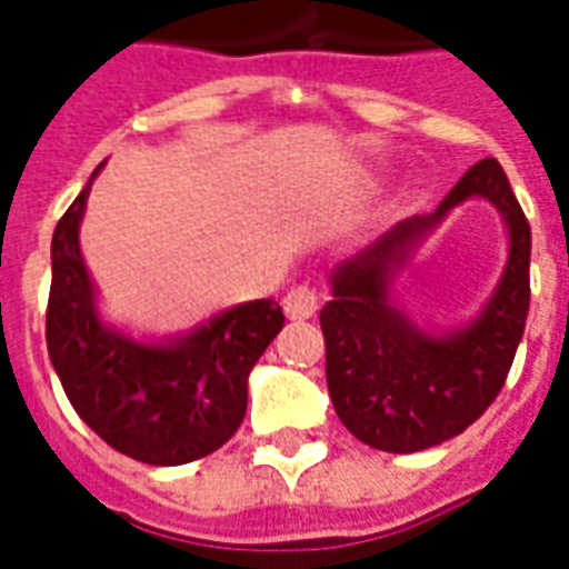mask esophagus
I'll return each instance as SVG.
<instances>
[{"instance_id": "34e87169", "label": "esophagus", "mask_w": 569, "mask_h": 569, "mask_svg": "<svg viewBox=\"0 0 569 569\" xmlns=\"http://www.w3.org/2000/svg\"><path fill=\"white\" fill-rule=\"evenodd\" d=\"M317 308H320V296L310 286H296L283 298V310L289 320H310L317 313Z\"/></svg>"}]
</instances>
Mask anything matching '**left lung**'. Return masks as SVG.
Returning <instances> with one entry per match:
<instances>
[{"label":"left lung","mask_w":569,"mask_h":569,"mask_svg":"<svg viewBox=\"0 0 569 569\" xmlns=\"http://www.w3.org/2000/svg\"><path fill=\"white\" fill-rule=\"evenodd\" d=\"M469 197H485L510 228L501 286L476 323L445 336L418 330L389 301L410 249ZM530 310V224L497 158L472 163L436 212L411 216L341 261L322 308L326 381L338 418L378 451L415 453L460 436L500 396Z\"/></svg>","instance_id":"obj_1"}]
</instances>
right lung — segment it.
<instances>
[{
  "instance_id": "right-lung-1",
  "label": "right lung",
  "mask_w": 569,
  "mask_h": 569,
  "mask_svg": "<svg viewBox=\"0 0 569 569\" xmlns=\"http://www.w3.org/2000/svg\"><path fill=\"white\" fill-rule=\"evenodd\" d=\"M91 182L57 222L44 341L79 418L116 451L151 466L207 457L247 415V381L283 329L271 298L237 305L167 345H142L109 329L79 249Z\"/></svg>"
}]
</instances>
